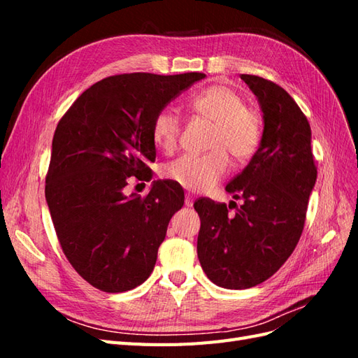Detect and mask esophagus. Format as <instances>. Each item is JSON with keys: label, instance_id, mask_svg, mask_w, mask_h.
<instances>
[{"label": "esophagus", "instance_id": "obj_1", "mask_svg": "<svg viewBox=\"0 0 358 358\" xmlns=\"http://www.w3.org/2000/svg\"><path fill=\"white\" fill-rule=\"evenodd\" d=\"M192 204H194L192 196H191V194H187V196H185V206H188V208H191Z\"/></svg>", "mask_w": 358, "mask_h": 358}]
</instances>
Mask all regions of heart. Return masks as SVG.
<instances>
[{"label": "heart", "mask_w": 358, "mask_h": 358, "mask_svg": "<svg viewBox=\"0 0 358 358\" xmlns=\"http://www.w3.org/2000/svg\"><path fill=\"white\" fill-rule=\"evenodd\" d=\"M191 109L213 124L206 155H182L164 169V176L182 188L204 192L212 189L229 170L230 154L236 159L251 158L262 143V119L229 85H212L191 99ZM180 116L173 107L161 109L152 122L155 145L170 154L178 146Z\"/></svg>", "instance_id": "1"}]
</instances>
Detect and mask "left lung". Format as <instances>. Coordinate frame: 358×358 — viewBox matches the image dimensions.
Here are the masks:
<instances>
[{
	"mask_svg": "<svg viewBox=\"0 0 358 358\" xmlns=\"http://www.w3.org/2000/svg\"><path fill=\"white\" fill-rule=\"evenodd\" d=\"M241 79L263 112V136L257 152L225 191L243 203L200 199L197 255L213 284L246 289L264 282L294 251L306 220L317 167L310 149V125L297 103L279 85L252 74Z\"/></svg>",
	"mask_w": 358,
	"mask_h": 358,
	"instance_id": "8db88e82",
	"label": "left lung"
}]
</instances>
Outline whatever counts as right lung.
I'll list each match as a JSON object with an SVG mask.
<instances>
[{"mask_svg": "<svg viewBox=\"0 0 358 358\" xmlns=\"http://www.w3.org/2000/svg\"><path fill=\"white\" fill-rule=\"evenodd\" d=\"M206 78L203 73L117 74L94 83L61 117L52 140L46 201L64 254L86 282L106 292L152 273L183 191L154 180L145 199L128 180L150 179L155 115Z\"/></svg>", "mask_w": 358, "mask_h": 358, "instance_id": "obj_1", "label": "right lung"}]
</instances>
